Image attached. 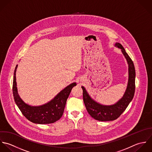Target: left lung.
I'll return each instance as SVG.
<instances>
[{
  "mask_svg": "<svg viewBox=\"0 0 152 152\" xmlns=\"http://www.w3.org/2000/svg\"><path fill=\"white\" fill-rule=\"evenodd\" d=\"M116 47L120 48L127 61L129 66V79L126 90L122 98L113 105H102L92 99L86 89H83V99L88 112L94 119L99 121H112L117 119L126 110L133 98L135 91V68L133 61L119 43H116Z\"/></svg>",
  "mask_w": 152,
  "mask_h": 152,
  "instance_id": "1",
  "label": "left lung"
}]
</instances>
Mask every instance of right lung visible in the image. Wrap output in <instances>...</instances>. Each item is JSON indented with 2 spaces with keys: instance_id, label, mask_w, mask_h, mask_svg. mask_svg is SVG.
<instances>
[{
  "instance_id": "add662e5",
  "label": "right lung",
  "mask_w": 152,
  "mask_h": 152,
  "mask_svg": "<svg viewBox=\"0 0 152 152\" xmlns=\"http://www.w3.org/2000/svg\"><path fill=\"white\" fill-rule=\"evenodd\" d=\"M16 65L13 76V94L15 102L24 116L29 121L37 124L53 123L59 120L63 115L67 99L72 88L76 86L73 83L58 94L49 102L39 106H31L25 103L20 97L18 93L16 72Z\"/></svg>"
}]
</instances>
